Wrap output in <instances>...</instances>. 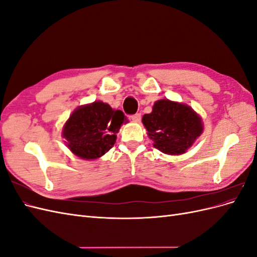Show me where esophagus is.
<instances>
[{
	"label": "esophagus",
	"instance_id": "esophagus-1",
	"mask_svg": "<svg viewBox=\"0 0 257 257\" xmlns=\"http://www.w3.org/2000/svg\"><path fill=\"white\" fill-rule=\"evenodd\" d=\"M131 119L133 120L134 122H141L142 120V114L141 113H135L131 116Z\"/></svg>",
	"mask_w": 257,
	"mask_h": 257
}]
</instances>
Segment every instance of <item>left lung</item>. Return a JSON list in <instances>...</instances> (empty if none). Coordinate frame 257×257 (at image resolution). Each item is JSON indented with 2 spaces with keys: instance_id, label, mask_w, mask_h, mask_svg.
I'll return each instance as SVG.
<instances>
[{
  "instance_id": "1",
  "label": "left lung",
  "mask_w": 257,
  "mask_h": 257,
  "mask_svg": "<svg viewBox=\"0 0 257 257\" xmlns=\"http://www.w3.org/2000/svg\"><path fill=\"white\" fill-rule=\"evenodd\" d=\"M143 123L153 146L170 155L184 153L203 133L201 119L191 107L168 99L155 102Z\"/></svg>"
}]
</instances>
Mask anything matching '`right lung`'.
<instances>
[{"mask_svg": "<svg viewBox=\"0 0 257 257\" xmlns=\"http://www.w3.org/2000/svg\"><path fill=\"white\" fill-rule=\"evenodd\" d=\"M126 116L103 102L77 108L63 128L67 147L83 160L102 157L113 147L121 124Z\"/></svg>", "mask_w": 257, "mask_h": 257, "instance_id": "obj_1", "label": "right lung"}]
</instances>
